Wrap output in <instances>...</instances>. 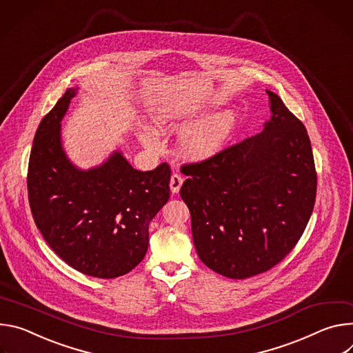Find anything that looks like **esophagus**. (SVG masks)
I'll return each mask as SVG.
<instances>
[{"mask_svg":"<svg viewBox=\"0 0 353 353\" xmlns=\"http://www.w3.org/2000/svg\"><path fill=\"white\" fill-rule=\"evenodd\" d=\"M182 183H183V178H182L179 174H176V172L172 174L171 181H170L171 192H172V193H178L179 189H181V186H182Z\"/></svg>","mask_w":353,"mask_h":353,"instance_id":"esophagus-1","label":"esophagus"}]
</instances>
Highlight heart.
Segmentation results:
<instances>
[{"instance_id": "heart-1", "label": "heart", "mask_w": 353, "mask_h": 353, "mask_svg": "<svg viewBox=\"0 0 353 353\" xmlns=\"http://www.w3.org/2000/svg\"><path fill=\"white\" fill-rule=\"evenodd\" d=\"M154 126L160 133L170 134L183 130L189 123V114L182 108L167 105L155 112L152 117ZM234 126L231 113H219L194 126L182 140L179 151L183 157L193 161L206 160L217 154L225 144ZM143 141L148 147H155V140L144 134Z\"/></svg>"}]
</instances>
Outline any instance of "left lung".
<instances>
[{
  "mask_svg": "<svg viewBox=\"0 0 353 353\" xmlns=\"http://www.w3.org/2000/svg\"><path fill=\"white\" fill-rule=\"evenodd\" d=\"M270 121L259 134L181 167L201 261L231 279L278 265L299 243L314 209L317 172L304 125L266 91Z\"/></svg>",
  "mask_w": 353,
  "mask_h": 353,
  "instance_id": "left-lung-1",
  "label": "left lung"
}]
</instances>
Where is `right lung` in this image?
<instances>
[{"label": "right lung", "mask_w": 353, "mask_h": 353, "mask_svg": "<svg viewBox=\"0 0 353 353\" xmlns=\"http://www.w3.org/2000/svg\"><path fill=\"white\" fill-rule=\"evenodd\" d=\"M68 88L39 125L29 157V206L43 239L71 268L112 279L134 269L148 248V224L170 199L171 168L134 170L121 152L81 171L67 159L60 122Z\"/></svg>", "instance_id": "obj_1"}]
</instances>
